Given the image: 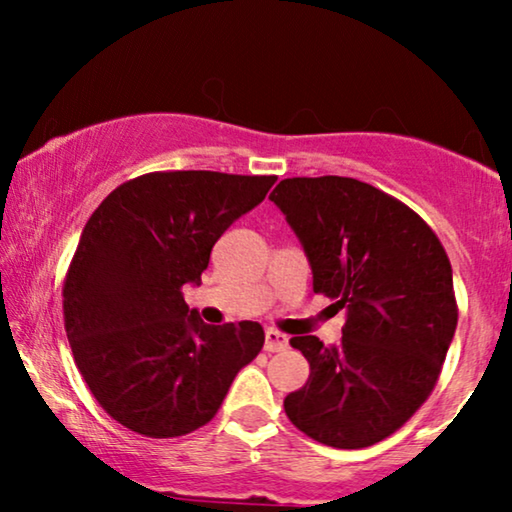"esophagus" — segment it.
Here are the masks:
<instances>
[{
  "instance_id": "esophagus-1",
  "label": "esophagus",
  "mask_w": 512,
  "mask_h": 512,
  "mask_svg": "<svg viewBox=\"0 0 512 512\" xmlns=\"http://www.w3.org/2000/svg\"><path fill=\"white\" fill-rule=\"evenodd\" d=\"M289 347V335L275 331V328H268L265 331V352H284Z\"/></svg>"
}]
</instances>
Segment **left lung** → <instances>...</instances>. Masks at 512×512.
Here are the masks:
<instances>
[{"label":"left lung","mask_w":512,"mask_h":512,"mask_svg":"<svg viewBox=\"0 0 512 512\" xmlns=\"http://www.w3.org/2000/svg\"><path fill=\"white\" fill-rule=\"evenodd\" d=\"M270 200L303 244L314 293L345 312L338 345L291 338L310 377L284 398L286 417L340 450L380 443L438 382L457 328L450 258L410 207L359 179H284Z\"/></svg>","instance_id":"1"}]
</instances>
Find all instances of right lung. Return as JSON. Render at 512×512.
<instances>
[{"instance_id":"add662e5","label":"right lung","mask_w":512,"mask_h":512,"mask_svg":"<svg viewBox=\"0 0 512 512\" xmlns=\"http://www.w3.org/2000/svg\"><path fill=\"white\" fill-rule=\"evenodd\" d=\"M275 181L151 172L88 219L62 286L65 331L88 389L125 429L149 438L200 429L261 352L258 321L209 326L188 310L184 286L200 284L216 240Z\"/></svg>"}]
</instances>
